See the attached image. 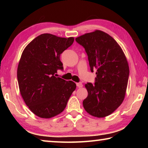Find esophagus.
<instances>
[{
  "mask_svg": "<svg viewBox=\"0 0 148 148\" xmlns=\"http://www.w3.org/2000/svg\"><path fill=\"white\" fill-rule=\"evenodd\" d=\"M76 86L78 87H83V84H82V82H78V83H76Z\"/></svg>",
  "mask_w": 148,
  "mask_h": 148,
  "instance_id": "esophagus-1",
  "label": "esophagus"
}]
</instances>
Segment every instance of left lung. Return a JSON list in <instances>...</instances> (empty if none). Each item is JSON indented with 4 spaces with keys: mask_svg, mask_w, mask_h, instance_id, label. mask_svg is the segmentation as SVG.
<instances>
[{
    "mask_svg": "<svg viewBox=\"0 0 148 148\" xmlns=\"http://www.w3.org/2000/svg\"><path fill=\"white\" fill-rule=\"evenodd\" d=\"M88 56L91 71L97 70L95 83H87L86 111L92 116L111 114L124 100L129 76L128 62L121 47L106 32L95 31L76 38Z\"/></svg>",
    "mask_w": 148,
    "mask_h": 148,
    "instance_id": "8db88e82",
    "label": "left lung"
}]
</instances>
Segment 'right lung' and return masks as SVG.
Listing matches in <instances>:
<instances>
[{
	"label": "right lung",
	"mask_w": 148,
	"mask_h": 148,
	"mask_svg": "<svg viewBox=\"0 0 148 148\" xmlns=\"http://www.w3.org/2000/svg\"><path fill=\"white\" fill-rule=\"evenodd\" d=\"M73 37L42 34L30 42L17 67L19 91L29 108L37 116L51 118L63 111L76 89L72 81L56 77L63 70L60 56L73 44Z\"/></svg>",
	"instance_id": "add662e5"
}]
</instances>
